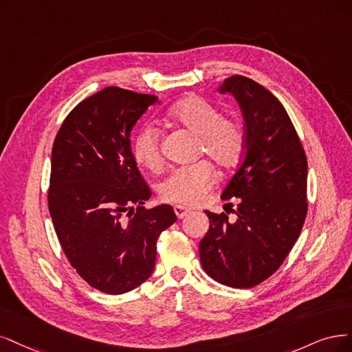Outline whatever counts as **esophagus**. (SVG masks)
<instances>
[{
	"label": "esophagus",
	"mask_w": 352,
	"mask_h": 352,
	"mask_svg": "<svg viewBox=\"0 0 352 352\" xmlns=\"http://www.w3.org/2000/svg\"><path fill=\"white\" fill-rule=\"evenodd\" d=\"M174 212H175V214H177V218H178V219H183V218L188 217V214L191 213V210H190V209H187V208H184V206H181V205L174 206Z\"/></svg>",
	"instance_id": "obj_1"
}]
</instances>
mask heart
Returning a JSON list of instances; mask_svg holds the SVG:
<instances>
[{"mask_svg":"<svg viewBox=\"0 0 352 352\" xmlns=\"http://www.w3.org/2000/svg\"><path fill=\"white\" fill-rule=\"evenodd\" d=\"M168 118L197 134V155H208L218 165H235L244 152V129L231 117L219 114L218 108L196 95H190L168 109ZM135 160L146 168L157 171L164 165L161 130L147 122L138 130L133 140ZM217 169L212 162L201 160L191 165L177 166L160 184V196L165 201L197 206L206 200L217 183Z\"/></svg>","mask_w":352,"mask_h":352,"instance_id":"b5f03b06","label":"heart"}]
</instances>
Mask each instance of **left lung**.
Segmentation results:
<instances>
[{
  "label": "left lung",
  "instance_id": "1",
  "mask_svg": "<svg viewBox=\"0 0 352 352\" xmlns=\"http://www.w3.org/2000/svg\"><path fill=\"white\" fill-rule=\"evenodd\" d=\"M219 92L240 104L245 146L221 196L236 199V218L206 210L210 225L199 244L200 262L217 282L252 288L275 274L298 240L309 209L307 156L288 112L266 87L235 74Z\"/></svg>",
  "mask_w": 352,
  "mask_h": 352
}]
</instances>
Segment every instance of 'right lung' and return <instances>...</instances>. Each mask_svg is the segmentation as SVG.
Returning a JSON list of instances; mask_svg holds the SVG:
<instances>
[{
    "mask_svg": "<svg viewBox=\"0 0 352 352\" xmlns=\"http://www.w3.org/2000/svg\"><path fill=\"white\" fill-rule=\"evenodd\" d=\"M156 100L105 87L72 109L52 146L48 208L56 236L80 278L112 296L152 275L157 238L177 221L173 206H143L152 191L130 149L133 126Z\"/></svg>",
    "mask_w": 352,
    "mask_h": 352,
    "instance_id": "right-lung-1",
    "label": "right lung"
}]
</instances>
